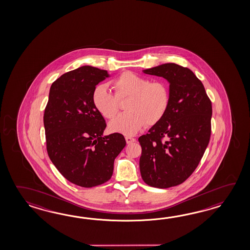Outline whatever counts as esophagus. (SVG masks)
<instances>
[{"mask_svg": "<svg viewBox=\"0 0 250 250\" xmlns=\"http://www.w3.org/2000/svg\"><path fill=\"white\" fill-rule=\"evenodd\" d=\"M125 139H126V142H127V144H131L136 141V139L134 138H131V137H126Z\"/></svg>", "mask_w": 250, "mask_h": 250, "instance_id": "obj_1", "label": "esophagus"}]
</instances>
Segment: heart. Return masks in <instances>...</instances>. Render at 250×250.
<instances>
[{"label": "heart", "mask_w": 250, "mask_h": 250, "mask_svg": "<svg viewBox=\"0 0 250 250\" xmlns=\"http://www.w3.org/2000/svg\"><path fill=\"white\" fill-rule=\"evenodd\" d=\"M114 95L106 85L96 86L92 94V102L97 112L111 120L117 114L119 101L128 99L125 109L109 123L112 132L132 136L146 125L160 123L169 109L170 93L169 85L164 81H153L143 76L125 71L112 81Z\"/></svg>", "instance_id": "b5f03b06"}]
</instances>
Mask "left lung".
<instances>
[{"mask_svg":"<svg viewBox=\"0 0 250 250\" xmlns=\"http://www.w3.org/2000/svg\"><path fill=\"white\" fill-rule=\"evenodd\" d=\"M170 83V106L164 119L138 138L140 173L149 186L180 185L196 170L211 136L212 103L191 70L175 63L145 69Z\"/></svg>","mask_w":250,"mask_h":250,"instance_id":"left-lung-1","label":"left lung"}]
</instances>
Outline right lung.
<instances>
[{"label": "right lung", "instance_id": "add662e5", "mask_svg": "<svg viewBox=\"0 0 250 250\" xmlns=\"http://www.w3.org/2000/svg\"><path fill=\"white\" fill-rule=\"evenodd\" d=\"M109 77L91 66L62 75L53 82L44 109L48 155L65 179L83 188L111 179L126 140L120 133L103 136L106 123L92 102L96 85Z\"/></svg>", "mask_w": 250, "mask_h": 250}]
</instances>
